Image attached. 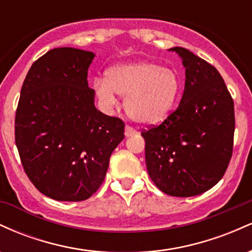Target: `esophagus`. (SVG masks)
I'll list each match as a JSON object with an SVG mask.
<instances>
[{
    "instance_id": "1",
    "label": "esophagus",
    "mask_w": 252,
    "mask_h": 252,
    "mask_svg": "<svg viewBox=\"0 0 252 252\" xmlns=\"http://www.w3.org/2000/svg\"><path fill=\"white\" fill-rule=\"evenodd\" d=\"M124 134H126V137H129V136H132V135L137 134V130H136L135 128H132V126H126V131H124Z\"/></svg>"
}]
</instances>
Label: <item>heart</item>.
Masks as SVG:
<instances>
[{
    "instance_id": "1",
    "label": "heart",
    "mask_w": 252,
    "mask_h": 252,
    "mask_svg": "<svg viewBox=\"0 0 252 252\" xmlns=\"http://www.w3.org/2000/svg\"><path fill=\"white\" fill-rule=\"evenodd\" d=\"M94 86L103 103L115 104L117 94L126 98L124 108L130 118L156 124L174 108L181 84L173 70L142 62L114 66L106 72L105 79H97Z\"/></svg>"
}]
</instances>
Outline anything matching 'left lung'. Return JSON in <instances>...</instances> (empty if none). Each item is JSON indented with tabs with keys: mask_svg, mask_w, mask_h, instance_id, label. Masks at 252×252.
I'll list each match as a JSON object with an SVG mask.
<instances>
[{
	"mask_svg": "<svg viewBox=\"0 0 252 252\" xmlns=\"http://www.w3.org/2000/svg\"><path fill=\"white\" fill-rule=\"evenodd\" d=\"M186 67L181 102L141 135L146 164L158 189L173 196L201 194L222 178L233 150L235 104L218 70L186 48L174 47Z\"/></svg>",
	"mask_w": 252,
	"mask_h": 252,
	"instance_id": "1",
	"label": "left lung"
}]
</instances>
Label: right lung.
I'll list each match as a JSON object with an SVG mask.
<instances>
[{"label": "right lung", "mask_w": 252, "mask_h": 252, "mask_svg": "<svg viewBox=\"0 0 252 252\" xmlns=\"http://www.w3.org/2000/svg\"><path fill=\"white\" fill-rule=\"evenodd\" d=\"M92 52L48 51L34 62L15 114V143L22 167L42 194L83 201L97 192L124 122L94 108L89 88Z\"/></svg>", "instance_id": "obj_1"}]
</instances>
